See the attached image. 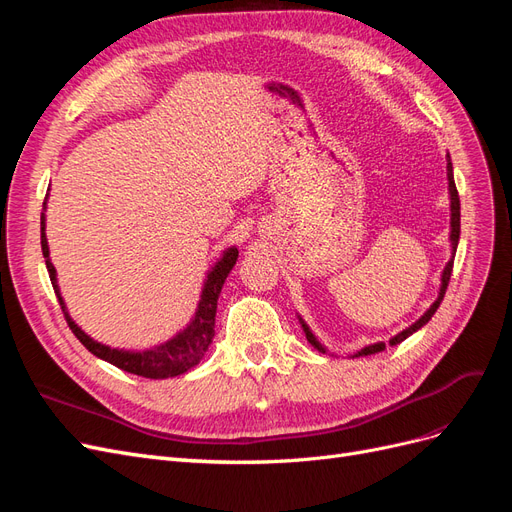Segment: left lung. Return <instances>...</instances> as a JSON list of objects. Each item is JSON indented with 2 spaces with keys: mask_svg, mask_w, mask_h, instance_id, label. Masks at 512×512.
Masks as SVG:
<instances>
[{
  "mask_svg": "<svg viewBox=\"0 0 512 512\" xmlns=\"http://www.w3.org/2000/svg\"><path fill=\"white\" fill-rule=\"evenodd\" d=\"M446 175H448V194H451V243H453V252L457 250V243H459V226H461V207H459V194H457V185H455V177H453V164H451V158H448V164H446ZM451 273H453V260H448V265L444 267V273H442V286H440V294H438V299L433 301V305L427 309V312L418 318L412 327H408L406 331H401V333H397L391 342H389V346H397V344H401L404 342L406 337H410L414 331H418L421 327H425V324L431 320V316L438 312V307H440V303H442V299H444V294H446V288H448V282H451ZM301 327H303V331H305V337H307V342L312 344L316 350H320V352H327L324 350L320 344H318V339L314 337V333L309 331V327L307 324L301 320ZM386 348V344H374V346H367V348H363L359 354L356 356H367V354H376V352H382Z\"/></svg>",
  "mask_w": 512,
  "mask_h": 512,
  "instance_id": "8db88e82",
  "label": "left lung"
}]
</instances>
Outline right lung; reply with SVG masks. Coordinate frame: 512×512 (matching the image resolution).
Returning <instances> with one entry per match:
<instances>
[{"label": "right lung", "mask_w": 512, "mask_h": 512, "mask_svg": "<svg viewBox=\"0 0 512 512\" xmlns=\"http://www.w3.org/2000/svg\"><path fill=\"white\" fill-rule=\"evenodd\" d=\"M40 243H42V254L46 258V269H49V277L53 290L57 294V301L61 305V312L66 316V322L70 331L76 335V339L91 352L96 354L98 359H104L111 365L128 371V374H136L143 378H151V380H164V378H175L185 374V371L192 369L194 365L200 363L203 359L209 344L213 342L215 335V309H218V297L222 292L224 280L228 277V273L232 271L239 256L237 247H228L224 252V256L218 260L209 275L207 282L203 288V294H200V303L196 309V316L190 322L188 329H183L179 335H175L170 342L156 346L145 352H126V350H117V348H108L96 339H91L85 331H81L76 324L72 322V318L66 312L64 299L59 294V286H57V277H55V267L49 258V243H46V235H44V213H42V222H40Z\"/></svg>", "instance_id": "add662e5"}]
</instances>
